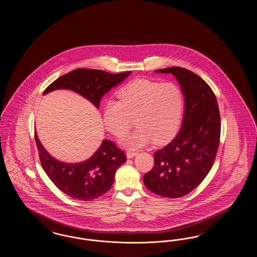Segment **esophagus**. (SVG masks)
Masks as SVG:
<instances>
[{"label": "esophagus", "instance_id": "esophagus-1", "mask_svg": "<svg viewBox=\"0 0 257 257\" xmlns=\"http://www.w3.org/2000/svg\"><path fill=\"white\" fill-rule=\"evenodd\" d=\"M138 154V152L136 151H127V158H133Z\"/></svg>", "mask_w": 257, "mask_h": 257}]
</instances>
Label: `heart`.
I'll list each match as a JSON object with an SVG mask.
<instances>
[{
    "label": "heart",
    "mask_w": 257,
    "mask_h": 257,
    "mask_svg": "<svg viewBox=\"0 0 257 257\" xmlns=\"http://www.w3.org/2000/svg\"><path fill=\"white\" fill-rule=\"evenodd\" d=\"M117 100H109L103 109L106 129L116 138L138 128L123 141L129 149L146 147L152 141L165 145L178 133L183 117L185 98L173 83L136 80L116 91Z\"/></svg>",
    "instance_id": "b5f03b06"
}]
</instances>
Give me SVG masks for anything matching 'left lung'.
<instances>
[{
  "label": "left lung",
  "mask_w": 257,
  "mask_h": 257,
  "mask_svg": "<svg viewBox=\"0 0 257 257\" xmlns=\"http://www.w3.org/2000/svg\"><path fill=\"white\" fill-rule=\"evenodd\" d=\"M156 72L176 77L185 96V113L181 131L154 153V166L144 182L158 196L177 198L195 190L214 164L220 146V110L212 88L196 73L178 66Z\"/></svg>",
  "instance_id": "obj_1"
}]
</instances>
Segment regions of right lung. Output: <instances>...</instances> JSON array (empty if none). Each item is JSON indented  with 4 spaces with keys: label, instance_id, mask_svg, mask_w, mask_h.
Instances as JSON below:
<instances>
[{
    "label": "right lung",
    "instance_id": "obj_1",
    "mask_svg": "<svg viewBox=\"0 0 257 257\" xmlns=\"http://www.w3.org/2000/svg\"><path fill=\"white\" fill-rule=\"evenodd\" d=\"M131 71L112 74L89 68H78L64 74L45 88L43 94L65 88L83 95L99 107L102 96L118 85ZM37 150L42 169L56 187L75 199L90 201L105 195L113 184L116 170L126 162L122 149L104 140L97 151L86 161L66 164L53 158L44 149L35 132Z\"/></svg>",
    "mask_w": 257,
    "mask_h": 257
}]
</instances>
